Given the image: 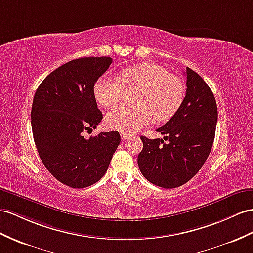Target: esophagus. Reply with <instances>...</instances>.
I'll list each match as a JSON object with an SVG mask.
<instances>
[{
  "mask_svg": "<svg viewBox=\"0 0 253 253\" xmlns=\"http://www.w3.org/2000/svg\"><path fill=\"white\" fill-rule=\"evenodd\" d=\"M121 137H122V140H127L129 137H130V134L125 133V132H122L121 133Z\"/></svg>",
  "mask_w": 253,
  "mask_h": 253,
  "instance_id": "esophagus-1",
  "label": "esophagus"
}]
</instances>
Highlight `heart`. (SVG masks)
I'll use <instances>...</instances> for the list:
<instances>
[{
    "mask_svg": "<svg viewBox=\"0 0 253 253\" xmlns=\"http://www.w3.org/2000/svg\"><path fill=\"white\" fill-rule=\"evenodd\" d=\"M127 90L134 95L137 107L119 106L106 116L107 125L119 131L132 133L154 120L166 122L177 112L185 94L179 77L155 63H140L123 70L120 79L103 76L95 83L94 95L101 106L111 108L123 100Z\"/></svg>",
    "mask_w": 253,
    "mask_h": 253,
    "instance_id": "b5f03b06",
    "label": "heart"
}]
</instances>
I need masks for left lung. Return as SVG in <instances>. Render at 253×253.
Masks as SVG:
<instances>
[{"instance_id": "1", "label": "left lung", "mask_w": 253, "mask_h": 253, "mask_svg": "<svg viewBox=\"0 0 253 253\" xmlns=\"http://www.w3.org/2000/svg\"><path fill=\"white\" fill-rule=\"evenodd\" d=\"M186 96L177 112L157 129L164 139L141 137L138 165L143 176L163 188H176L190 180L211 153L218 120L210 86L196 71L186 68ZM167 140V142H164Z\"/></svg>"}]
</instances>
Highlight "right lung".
<instances>
[{
  "mask_svg": "<svg viewBox=\"0 0 253 253\" xmlns=\"http://www.w3.org/2000/svg\"><path fill=\"white\" fill-rule=\"evenodd\" d=\"M111 63L109 56L70 61L44 78L34 95L31 124L37 152L48 171L71 188L98 182L121 142L118 131L83 135L102 120L94 85Z\"/></svg>",
  "mask_w": 253,
  "mask_h": 253,
  "instance_id": "right-lung-1",
  "label": "right lung"
}]
</instances>
